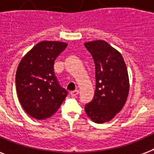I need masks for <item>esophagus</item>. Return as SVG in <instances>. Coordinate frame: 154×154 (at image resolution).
Returning a JSON list of instances; mask_svg holds the SVG:
<instances>
[{
    "label": "esophagus",
    "instance_id": "34e87169",
    "mask_svg": "<svg viewBox=\"0 0 154 154\" xmlns=\"http://www.w3.org/2000/svg\"><path fill=\"white\" fill-rule=\"evenodd\" d=\"M78 94H79V91H78V90H74V91L70 92V95H71V97H76L77 95H78Z\"/></svg>",
    "mask_w": 154,
    "mask_h": 154
}]
</instances>
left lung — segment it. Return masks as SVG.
Instances as JSON below:
<instances>
[{
    "label": "left lung",
    "instance_id": "1",
    "mask_svg": "<svg viewBox=\"0 0 154 154\" xmlns=\"http://www.w3.org/2000/svg\"><path fill=\"white\" fill-rule=\"evenodd\" d=\"M95 64L96 89L94 99L85 106L93 122H109L122 110L129 91L126 65L122 54L105 41L85 43Z\"/></svg>",
    "mask_w": 154,
    "mask_h": 154
}]
</instances>
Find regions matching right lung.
Here are the masks:
<instances>
[{"mask_svg": "<svg viewBox=\"0 0 154 154\" xmlns=\"http://www.w3.org/2000/svg\"><path fill=\"white\" fill-rule=\"evenodd\" d=\"M67 47L60 42H42L20 60L16 72V89L20 105L33 118L43 120L57 111L68 92L54 73L56 58Z\"/></svg>", "mask_w": 154, "mask_h": 154, "instance_id": "obj_1", "label": "right lung"}]
</instances>
